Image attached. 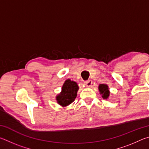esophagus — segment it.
<instances>
[{"label": "esophagus", "mask_w": 149, "mask_h": 149, "mask_svg": "<svg viewBox=\"0 0 149 149\" xmlns=\"http://www.w3.org/2000/svg\"><path fill=\"white\" fill-rule=\"evenodd\" d=\"M84 84L86 85L87 87H91L92 85V81L91 80H87L84 81Z\"/></svg>", "instance_id": "34e87169"}]
</instances>
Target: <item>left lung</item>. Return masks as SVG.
Returning a JSON list of instances; mask_svg holds the SVG:
<instances>
[{
  "instance_id": "1",
  "label": "left lung",
  "mask_w": 149,
  "mask_h": 149,
  "mask_svg": "<svg viewBox=\"0 0 149 149\" xmlns=\"http://www.w3.org/2000/svg\"><path fill=\"white\" fill-rule=\"evenodd\" d=\"M99 90L100 94L102 95L103 99H107L110 96V91L108 86L106 84H100L99 86Z\"/></svg>"
}]
</instances>
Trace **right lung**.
I'll use <instances>...</instances> for the list:
<instances>
[{
	"mask_svg": "<svg viewBox=\"0 0 149 149\" xmlns=\"http://www.w3.org/2000/svg\"><path fill=\"white\" fill-rule=\"evenodd\" d=\"M79 87L76 82L70 79L65 81L62 87V91L56 97L58 104L64 107L74 101L77 97Z\"/></svg>",
	"mask_w": 149,
	"mask_h": 149,
	"instance_id": "add662e5",
	"label": "right lung"
}]
</instances>
